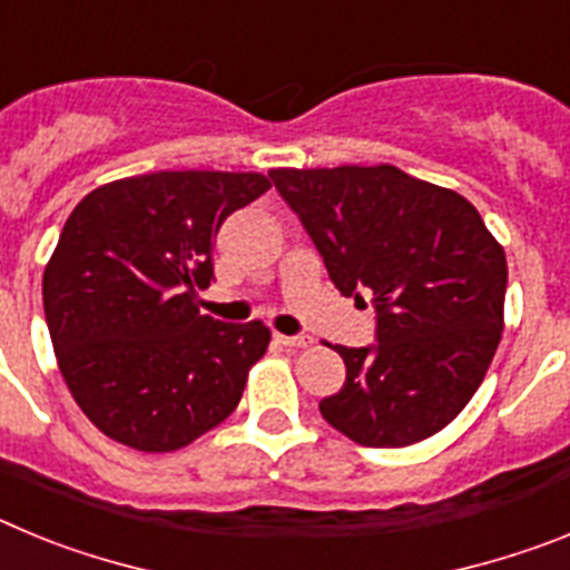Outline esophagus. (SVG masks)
<instances>
[{
	"instance_id": "34e87169",
	"label": "esophagus",
	"mask_w": 570,
	"mask_h": 570,
	"mask_svg": "<svg viewBox=\"0 0 570 570\" xmlns=\"http://www.w3.org/2000/svg\"><path fill=\"white\" fill-rule=\"evenodd\" d=\"M274 340L279 342V345H285V347H308V345H314V340H311V336H288V334H274Z\"/></svg>"
}]
</instances>
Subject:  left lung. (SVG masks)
<instances>
[{"label": "left lung", "instance_id": "1", "mask_svg": "<svg viewBox=\"0 0 570 570\" xmlns=\"http://www.w3.org/2000/svg\"><path fill=\"white\" fill-rule=\"evenodd\" d=\"M342 296L376 308V345H336L347 376L320 411L347 440L405 448L454 422L505 328V250L480 210L394 165L274 168Z\"/></svg>", "mask_w": 570, "mask_h": 570}]
</instances>
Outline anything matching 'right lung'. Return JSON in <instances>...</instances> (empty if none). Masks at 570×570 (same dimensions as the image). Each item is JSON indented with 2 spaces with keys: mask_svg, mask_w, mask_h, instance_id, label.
Returning a JSON list of instances; mask_svg holds the SVG:
<instances>
[{
  "mask_svg": "<svg viewBox=\"0 0 570 570\" xmlns=\"http://www.w3.org/2000/svg\"><path fill=\"white\" fill-rule=\"evenodd\" d=\"M265 174L159 170L90 190L45 265L50 342L70 396L110 440L168 454L228 420L271 331L199 314L214 236Z\"/></svg>",
  "mask_w": 570,
  "mask_h": 570,
  "instance_id": "add662e5",
  "label": "right lung"
}]
</instances>
